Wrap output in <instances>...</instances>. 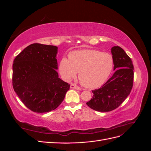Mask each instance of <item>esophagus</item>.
I'll return each instance as SVG.
<instances>
[{"mask_svg":"<svg viewBox=\"0 0 151 151\" xmlns=\"http://www.w3.org/2000/svg\"><path fill=\"white\" fill-rule=\"evenodd\" d=\"M70 88L71 89H77V90H81V88H80V87L78 86H77L75 84H70Z\"/></svg>","mask_w":151,"mask_h":151,"instance_id":"1","label":"esophagus"}]
</instances>
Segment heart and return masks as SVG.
Listing matches in <instances>:
<instances>
[{
    "label": "heart",
    "instance_id": "1",
    "mask_svg": "<svg viewBox=\"0 0 151 151\" xmlns=\"http://www.w3.org/2000/svg\"><path fill=\"white\" fill-rule=\"evenodd\" d=\"M113 67L111 55L96 50H75L62 58L59 71L63 79L70 81L79 72V78L84 86L96 88L102 86L110 75Z\"/></svg>",
    "mask_w": 151,
    "mask_h": 151
}]
</instances>
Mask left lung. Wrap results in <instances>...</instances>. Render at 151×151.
<instances>
[{"label":"left lung","mask_w":151,"mask_h":151,"mask_svg":"<svg viewBox=\"0 0 151 151\" xmlns=\"http://www.w3.org/2000/svg\"><path fill=\"white\" fill-rule=\"evenodd\" d=\"M115 73L101 88L92 91L93 98L87 102L94 110L108 112L117 108L130 93L134 81V65L121 47L111 48Z\"/></svg>","instance_id":"obj_1"}]
</instances>
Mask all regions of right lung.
Segmentation results:
<instances>
[{
    "label": "right lung",
    "instance_id": "add662e5",
    "mask_svg": "<svg viewBox=\"0 0 151 151\" xmlns=\"http://www.w3.org/2000/svg\"><path fill=\"white\" fill-rule=\"evenodd\" d=\"M53 45L33 43L16 56L12 65V86L25 106L36 113L56 109L70 84L58 77L57 54Z\"/></svg>",
    "mask_w": 151,
    "mask_h": 151
}]
</instances>
